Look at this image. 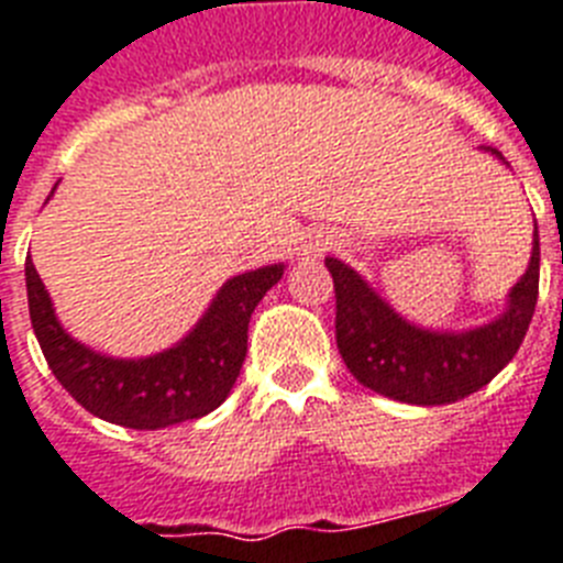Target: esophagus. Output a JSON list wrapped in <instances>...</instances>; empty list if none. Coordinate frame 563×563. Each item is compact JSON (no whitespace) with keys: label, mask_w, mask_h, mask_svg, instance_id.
Returning <instances> with one entry per match:
<instances>
[{"label":"esophagus","mask_w":563,"mask_h":563,"mask_svg":"<svg viewBox=\"0 0 563 563\" xmlns=\"http://www.w3.org/2000/svg\"><path fill=\"white\" fill-rule=\"evenodd\" d=\"M333 244H336L333 235H328V232H313V235H308V239L301 241V255L313 262V258H319L322 253H328Z\"/></svg>","instance_id":"1"}]
</instances>
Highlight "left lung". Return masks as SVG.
<instances>
[{
    "instance_id": "1",
    "label": "left lung",
    "mask_w": 563,
    "mask_h": 563,
    "mask_svg": "<svg viewBox=\"0 0 563 563\" xmlns=\"http://www.w3.org/2000/svg\"><path fill=\"white\" fill-rule=\"evenodd\" d=\"M504 161L498 148H486ZM506 164V161H504ZM336 290V345L365 388L411 406H445L481 391L518 354L538 301V224L529 267L506 296V310L468 331H431L399 316L345 262L324 258Z\"/></svg>"
}]
</instances>
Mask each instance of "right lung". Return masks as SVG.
Returning <instances> with one entry per match:
<instances>
[{
	"mask_svg": "<svg viewBox=\"0 0 563 563\" xmlns=\"http://www.w3.org/2000/svg\"><path fill=\"white\" fill-rule=\"evenodd\" d=\"M282 276L285 264H267L227 278L180 342L161 354L120 360L65 331L31 255L25 262L27 310L48 368L86 411L137 431L198 420L224 402L247 356L250 316Z\"/></svg>",
	"mask_w": 563,
	"mask_h": 563,
	"instance_id": "1",
	"label": "right lung"
}]
</instances>
